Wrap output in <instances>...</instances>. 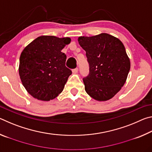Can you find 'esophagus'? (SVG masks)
<instances>
[{"label":"esophagus","instance_id":"34e87169","mask_svg":"<svg viewBox=\"0 0 152 152\" xmlns=\"http://www.w3.org/2000/svg\"><path fill=\"white\" fill-rule=\"evenodd\" d=\"M78 72V68H75V69H73L72 70V72L74 73V74H76V73H77Z\"/></svg>","mask_w":152,"mask_h":152}]
</instances>
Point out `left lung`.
<instances>
[{
  "mask_svg": "<svg viewBox=\"0 0 152 152\" xmlns=\"http://www.w3.org/2000/svg\"><path fill=\"white\" fill-rule=\"evenodd\" d=\"M86 51L89 75L83 79L86 93L98 101H106L124 85L130 70V60L123 43L108 33L79 37Z\"/></svg>",
  "mask_w": 152,
  "mask_h": 152,
  "instance_id": "left-lung-1",
  "label": "left lung"
}]
</instances>
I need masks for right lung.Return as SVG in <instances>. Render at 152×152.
Here are the masks:
<instances>
[{"instance_id": "add662e5", "label": "right lung", "mask_w": 152, "mask_h": 152, "mask_svg": "<svg viewBox=\"0 0 152 152\" xmlns=\"http://www.w3.org/2000/svg\"><path fill=\"white\" fill-rule=\"evenodd\" d=\"M70 37L42 35L28 44L20 53L19 74L23 85L37 100L49 101L64 90L72 71L65 66L62 49Z\"/></svg>"}]
</instances>
